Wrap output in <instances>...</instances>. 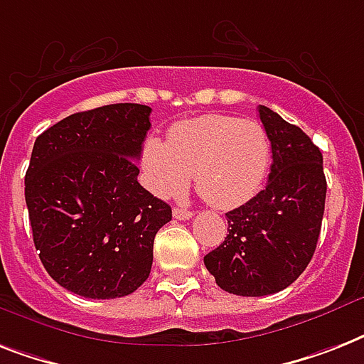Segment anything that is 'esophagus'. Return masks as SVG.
Listing matches in <instances>:
<instances>
[{
  "label": "esophagus",
  "mask_w": 364,
  "mask_h": 364,
  "mask_svg": "<svg viewBox=\"0 0 364 364\" xmlns=\"http://www.w3.org/2000/svg\"><path fill=\"white\" fill-rule=\"evenodd\" d=\"M191 217H192V211H188V209L173 208V218H177V220H188Z\"/></svg>",
  "instance_id": "34e87169"
}]
</instances>
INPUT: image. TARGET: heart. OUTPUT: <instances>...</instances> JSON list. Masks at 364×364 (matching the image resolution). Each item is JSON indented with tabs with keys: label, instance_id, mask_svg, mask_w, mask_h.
Masks as SVG:
<instances>
[{
	"label": "heart",
	"instance_id": "heart-1",
	"mask_svg": "<svg viewBox=\"0 0 364 364\" xmlns=\"http://www.w3.org/2000/svg\"><path fill=\"white\" fill-rule=\"evenodd\" d=\"M271 156V138L262 123L208 114L176 123L166 141L149 136L141 146L140 164L155 196L181 194L194 176L205 202L232 209L262 191Z\"/></svg>",
	"mask_w": 364,
	"mask_h": 364
}]
</instances>
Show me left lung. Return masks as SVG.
Returning <instances> with one entry per match:
<instances>
[{
  "instance_id": "1",
  "label": "left lung",
  "mask_w": 364,
  "mask_h": 364,
  "mask_svg": "<svg viewBox=\"0 0 364 364\" xmlns=\"http://www.w3.org/2000/svg\"><path fill=\"white\" fill-rule=\"evenodd\" d=\"M258 112L273 151L269 181L226 213V239L203 258L224 291L243 297L277 294L299 279L314 256L327 192L314 141L267 106Z\"/></svg>"
}]
</instances>
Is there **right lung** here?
<instances>
[{
  "mask_svg": "<svg viewBox=\"0 0 364 364\" xmlns=\"http://www.w3.org/2000/svg\"><path fill=\"white\" fill-rule=\"evenodd\" d=\"M151 108L132 102L65 117L35 140L26 172L33 243L48 274L90 299L132 294L151 273L172 208L138 183Z\"/></svg>",
  "mask_w": 364,
  "mask_h": 364,
  "instance_id": "obj_1",
  "label": "right lung"
}]
</instances>
